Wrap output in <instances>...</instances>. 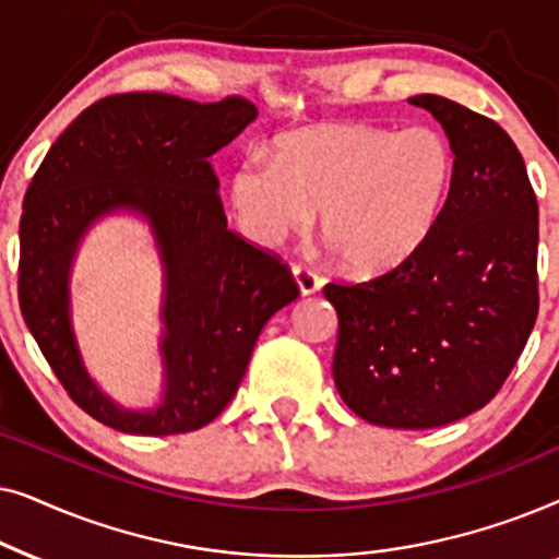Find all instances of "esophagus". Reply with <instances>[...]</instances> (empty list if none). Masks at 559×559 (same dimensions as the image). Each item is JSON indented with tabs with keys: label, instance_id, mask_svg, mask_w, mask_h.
<instances>
[{
	"label": "esophagus",
	"instance_id": "1",
	"mask_svg": "<svg viewBox=\"0 0 559 559\" xmlns=\"http://www.w3.org/2000/svg\"><path fill=\"white\" fill-rule=\"evenodd\" d=\"M293 274H295V282H297V287H300L302 295H316L318 289L323 287V277H320L318 272L308 270V266L295 264L293 266Z\"/></svg>",
	"mask_w": 559,
	"mask_h": 559
}]
</instances>
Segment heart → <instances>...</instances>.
Listing matches in <instances>:
<instances>
[{
	"instance_id": "heart-1",
	"label": "heart",
	"mask_w": 559,
	"mask_h": 559,
	"mask_svg": "<svg viewBox=\"0 0 559 559\" xmlns=\"http://www.w3.org/2000/svg\"><path fill=\"white\" fill-rule=\"evenodd\" d=\"M453 180L455 152L440 129L325 124L280 134L274 157H243L228 198L251 241L277 247L318 211L346 270L381 274L430 241Z\"/></svg>"
}]
</instances>
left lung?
Returning a JSON list of instances; mask_svg holds the SVG:
<instances>
[{
	"instance_id": "8db88e82",
	"label": "left lung",
	"mask_w": 559,
	"mask_h": 559,
	"mask_svg": "<svg viewBox=\"0 0 559 559\" xmlns=\"http://www.w3.org/2000/svg\"><path fill=\"white\" fill-rule=\"evenodd\" d=\"M455 152L430 241L392 272L323 295L338 312L333 379L371 425L427 430L486 407L539 310V209L522 152L488 117L423 94Z\"/></svg>"
}]
</instances>
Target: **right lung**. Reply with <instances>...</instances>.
Listing matches in <instances>:
<instances>
[{
  "label": "right lung",
  "instance_id": "obj_1",
  "mask_svg": "<svg viewBox=\"0 0 559 559\" xmlns=\"http://www.w3.org/2000/svg\"><path fill=\"white\" fill-rule=\"evenodd\" d=\"M257 117L228 96L198 104L170 94H119L91 104L58 136L22 201L20 310L71 400L129 435L193 432L239 389L274 312L297 300L293 272L228 231L211 155ZM136 212L164 259V400L124 411L82 366L70 323V266L102 215Z\"/></svg>",
  "mask_w": 559,
  "mask_h": 559
}]
</instances>
